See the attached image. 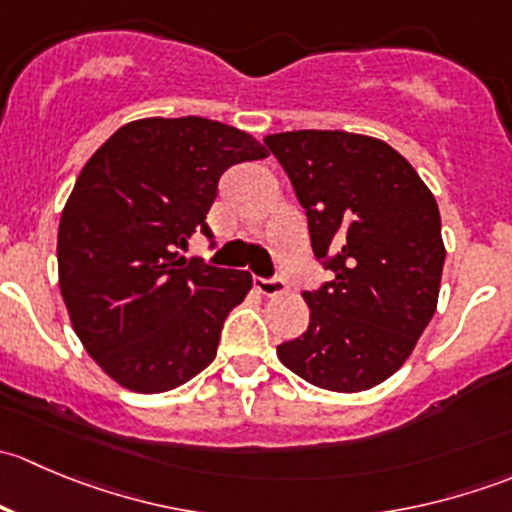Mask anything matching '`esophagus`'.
Segmentation results:
<instances>
[{
  "label": "esophagus",
  "instance_id": "obj_1",
  "mask_svg": "<svg viewBox=\"0 0 512 512\" xmlns=\"http://www.w3.org/2000/svg\"><path fill=\"white\" fill-rule=\"evenodd\" d=\"M255 289L260 294H265V297H277V294H285L287 292V285L282 280H262V277H255Z\"/></svg>",
  "mask_w": 512,
  "mask_h": 512
}]
</instances>
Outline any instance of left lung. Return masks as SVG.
<instances>
[{"instance_id": "1", "label": "left lung", "mask_w": 512, "mask_h": 512, "mask_svg": "<svg viewBox=\"0 0 512 512\" xmlns=\"http://www.w3.org/2000/svg\"><path fill=\"white\" fill-rule=\"evenodd\" d=\"M265 146L307 210L314 255L334 272L302 294L307 332L277 356L319 389H374L404 366L436 312L446 260L436 198L379 138L287 131Z\"/></svg>"}]
</instances>
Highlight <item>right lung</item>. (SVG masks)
Wrapping results in <instances>:
<instances>
[{
    "instance_id": "right-lung-1",
    "label": "right lung",
    "mask_w": 512,
    "mask_h": 512,
    "mask_svg": "<svg viewBox=\"0 0 512 512\" xmlns=\"http://www.w3.org/2000/svg\"><path fill=\"white\" fill-rule=\"evenodd\" d=\"M250 133L210 118H141L89 158L61 210L59 289L91 359L123 389L160 394L218 354L252 277L178 255L205 225L230 165L260 160Z\"/></svg>"
}]
</instances>
